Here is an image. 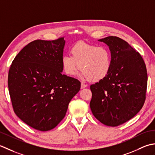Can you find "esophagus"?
<instances>
[{
  "label": "esophagus",
  "instance_id": "obj_1",
  "mask_svg": "<svg viewBox=\"0 0 155 155\" xmlns=\"http://www.w3.org/2000/svg\"><path fill=\"white\" fill-rule=\"evenodd\" d=\"M86 87H87V84H85L84 83L81 84V89H83V88H85Z\"/></svg>",
  "mask_w": 155,
  "mask_h": 155
}]
</instances>
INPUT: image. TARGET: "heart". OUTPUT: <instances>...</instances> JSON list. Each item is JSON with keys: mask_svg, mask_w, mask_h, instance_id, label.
<instances>
[{"mask_svg": "<svg viewBox=\"0 0 155 155\" xmlns=\"http://www.w3.org/2000/svg\"><path fill=\"white\" fill-rule=\"evenodd\" d=\"M69 52L71 56L64 55L61 59L63 70L69 76L80 68L82 78L98 81L110 73L112 54L107 47L80 41L71 47Z\"/></svg>", "mask_w": 155, "mask_h": 155, "instance_id": "obj_1", "label": "heart"}]
</instances>
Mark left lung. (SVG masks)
I'll use <instances>...</instances> for the list:
<instances>
[{
  "label": "left lung",
  "instance_id": "1",
  "mask_svg": "<svg viewBox=\"0 0 155 155\" xmlns=\"http://www.w3.org/2000/svg\"><path fill=\"white\" fill-rule=\"evenodd\" d=\"M109 46L112 68L106 78L90 86V108L97 120L117 126L132 118L146 100L147 71L142 56L120 38L99 39Z\"/></svg>",
  "mask_w": 155,
  "mask_h": 155
}]
</instances>
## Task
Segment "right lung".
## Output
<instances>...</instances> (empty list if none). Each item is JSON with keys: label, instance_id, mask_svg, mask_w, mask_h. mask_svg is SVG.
I'll use <instances>...</instances> for the list:
<instances>
[{"label": "right lung", "instance_id": "add662e5", "mask_svg": "<svg viewBox=\"0 0 155 155\" xmlns=\"http://www.w3.org/2000/svg\"><path fill=\"white\" fill-rule=\"evenodd\" d=\"M65 43L64 37L33 41L18 53L9 69L8 86L14 112L38 130L58 126L80 90V81L61 74Z\"/></svg>", "mask_w": 155, "mask_h": 155}]
</instances>
